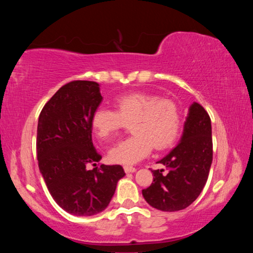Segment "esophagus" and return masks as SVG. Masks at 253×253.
<instances>
[{
  "instance_id": "34e87169",
  "label": "esophagus",
  "mask_w": 253,
  "mask_h": 253,
  "mask_svg": "<svg viewBox=\"0 0 253 253\" xmlns=\"http://www.w3.org/2000/svg\"><path fill=\"white\" fill-rule=\"evenodd\" d=\"M124 169H125L126 173H134V172H136V169L135 168H132V166H128V165L124 166Z\"/></svg>"
}]
</instances>
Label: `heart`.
Masks as SVG:
<instances>
[{
  "mask_svg": "<svg viewBox=\"0 0 253 253\" xmlns=\"http://www.w3.org/2000/svg\"><path fill=\"white\" fill-rule=\"evenodd\" d=\"M116 110L98 107L91 126L99 138L109 140L132 123L134 135L117 143L109 158L118 164H135L152 152L170 146L181 129V113L175 101L147 92H132L115 100Z\"/></svg>",
  "mask_w": 253,
  "mask_h": 253,
  "instance_id": "heart-1",
  "label": "heart"
}]
</instances>
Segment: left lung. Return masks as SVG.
<instances>
[{
  "label": "left lung",
  "instance_id": "obj_1",
  "mask_svg": "<svg viewBox=\"0 0 253 253\" xmlns=\"http://www.w3.org/2000/svg\"><path fill=\"white\" fill-rule=\"evenodd\" d=\"M213 158L211 119L202 106L188 109L182 138L157 163L168 169L153 172L151 186L142 191L151 207L165 212L186 209L199 198L208 181Z\"/></svg>",
  "mask_w": 253,
  "mask_h": 253
}]
</instances>
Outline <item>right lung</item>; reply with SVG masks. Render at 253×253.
<instances>
[{
    "label": "right lung",
    "instance_id": "add662e5",
    "mask_svg": "<svg viewBox=\"0 0 253 253\" xmlns=\"http://www.w3.org/2000/svg\"><path fill=\"white\" fill-rule=\"evenodd\" d=\"M101 100L99 84L71 81L51 97L38 122L40 173L55 203L78 216L104 211L125 176L121 165L97 166L101 156L92 144L91 116ZM89 164L96 168L88 170Z\"/></svg>",
    "mask_w": 253,
    "mask_h": 253
}]
</instances>
